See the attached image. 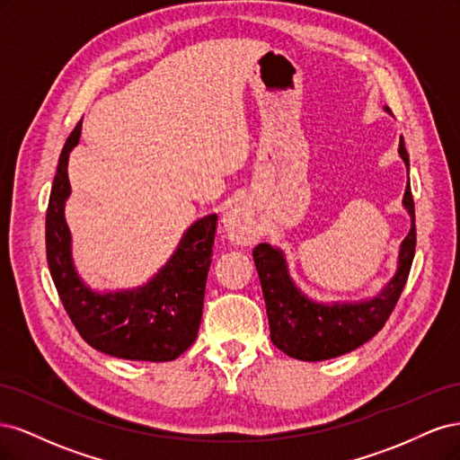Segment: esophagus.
Masks as SVG:
<instances>
[{"label": "esophagus", "instance_id": "obj_1", "mask_svg": "<svg viewBox=\"0 0 460 460\" xmlns=\"http://www.w3.org/2000/svg\"><path fill=\"white\" fill-rule=\"evenodd\" d=\"M222 228H225L228 240L238 245H249L259 238L253 215L243 205H234L228 208V213L222 218Z\"/></svg>", "mask_w": 460, "mask_h": 460}]
</instances>
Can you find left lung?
Listing matches in <instances>:
<instances>
[{"label":"left lung","mask_w":460,"mask_h":460,"mask_svg":"<svg viewBox=\"0 0 460 460\" xmlns=\"http://www.w3.org/2000/svg\"><path fill=\"white\" fill-rule=\"evenodd\" d=\"M399 155L409 171V153L402 137L399 140ZM402 205L409 211L412 225L399 249L397 272L378 296L367 301L316 303L291 280L280 249L269 243H259L253 249V261L267 303L270 340L278 349L294 358L316 363L357 349L384 328L407 284L414 259L416 226L411 184H407Z\"/></svg>","instance_id":"8db88e82"}]
</instances>
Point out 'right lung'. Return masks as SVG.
I'll return each mask as SVG.
<instances>
[{
  "mask_svg": "<svg viewBox=\"0 0 460 460\" xmlns=\"http://www.w3.org/2000/svg\"><path fill=\"white\" fill-rule=\"evenodd\" d=\"M80 130L82 120L66 137L49 193L46 253L53 284L68 318L93 349L128 360H174L198 338L218 217L207 215L193 222L174 255L147 284L97 294L75 269L65 222V201L71 196L68 153L78 144Z\"/></svg>",
  "mask_w": 460,
  "mask_h": 460,
  "instance_id": "obj_1",
  "label": "right lung"
}]
</instances>
